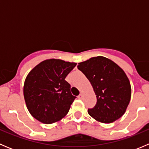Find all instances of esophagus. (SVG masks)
Masks as SVG:
<instances>
[{"mask_svg":"<svg viewBox=\"0 0 149 149\" xmlns=\"http://www.w3.org/2000/svg\"><path fill=\"white\" fill-rule=\"evenodd\" d=\"M83 97H84V95L82 94H80L79 96H78V98L80 99V100H82V99H83Z\"/></svg>","mask_w":149,"mask_h":149,"instance_id":"1","label":"esophagus"}]
</instances>
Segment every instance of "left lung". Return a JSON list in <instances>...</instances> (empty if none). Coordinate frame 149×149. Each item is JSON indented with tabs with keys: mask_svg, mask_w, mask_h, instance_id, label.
I'll list each match as a JSON object with an SVG mask.
<instances>
[{
	"mask_svg": "<svg viewBox=\"0 0 149 149\" xmlns=\"http://www.w3.org/2000/svg\"><path fill=\"white\" fill-rule=\"evenodd\" d=\"M78 64L97 95V104L88 109V115L102 123H113L121 118L131 98V86L124 70L103 56L93 57Z\"/></svg>",
	"mask_w": 149,
	"mask_h": 149,
	"instance_id": "8db88e82",
	"label": "left lung"
}]
</instances>
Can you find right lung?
<instances>
[{"label": "right lung", "instance_id": "add662e5", "mask_svg": "<svg viewBox=\"0 0 149 149\" xmlns=\"http://www.w3.org/2000/svg\"><path fill=\"white\" fill-rule=\"evenodd\" d=\"M76 65V63L52 58L31 69L24 84V97L33 118L45 124L65 118L76 99L65 79Z\"/></svg>", "mask_w": 149, "mask_h": 149}]
</instances>
